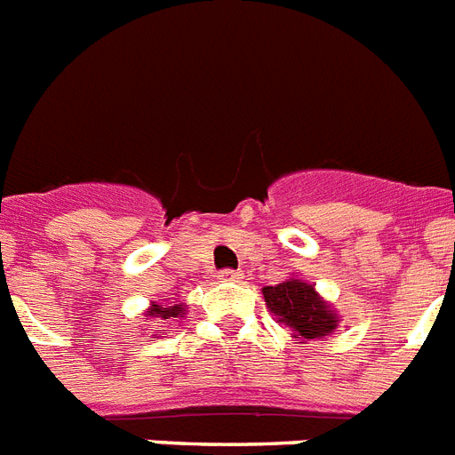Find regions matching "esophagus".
I'll return each mask as SVG.
<instances>
[{
    "label": "esophagus",
    "mask_w": 455,
    "mask_h": 455,
    "mask_svg": "<svg viewBox=\"0 0 455 455\" xmlns=\"http://www.w3.org/2000/svg\"><path fill=\"white\" fill-rule=\"evenodd\" d=\"M219 279L220 281H242L243 274L236 272V269H223V272H219Z\"/></svg>",
    "instance_id": "1"
}]
</instances>
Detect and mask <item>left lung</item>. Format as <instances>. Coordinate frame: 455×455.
I'll return each instance as SVG.
<instances>
[{
  "label": "left lung",
  "mask_w": 455,
  "mask_h": 455,
  "mask_svg": "<svg viewBox=\"0 0 455 455\" xmlns=\"http://www.w3.org/2000/svg\"><path fill=\"white\" fill-rule=\"evenodd\" d=\"M267 309L279 323L292 328L295 339L311 341L325 339L332 335L339 323L337 311L321 298L314 283H304L302 279H286L276 286L262 288Z\"/></svg>",
  "instance_id": "left-lung-1"
}]
</instances>
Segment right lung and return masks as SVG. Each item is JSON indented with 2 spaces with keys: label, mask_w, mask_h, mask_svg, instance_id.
<instances>
[{
  "label": "right lung",
  "mask_w": 455,
  "mask_h": 455,
  "mask_svg": "<svg viewBox=\"0 0 455 455\" xmlns=\"http://www.w3.org/2000/svg\"><path fill=\"white\" fill-rule=\"evenodd\" d=\"M183 304H174V307H164V304H153L148 309V316H156L160 321H174V318H183Z\"/></svg>",
  "instance_id": "obj_1"
}]
</instances>
